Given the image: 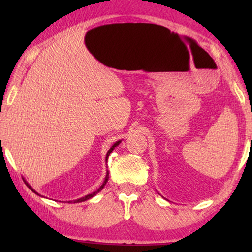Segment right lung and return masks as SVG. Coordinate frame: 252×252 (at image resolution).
Masks as SVG:
<instances>
[{
    "label": "right lung",
    "mask_w": 252,
    "mask_h": 252,
    "mask_svg": "<svg viewBox=\"0 0 252 252\" xmlns=\"http://www.w3.org/2000/svg\"><path fill=\"white\" fill-rule=\"evenodd\" d=\"M121 141H122V140H119V141H117L116 143H114V144H113V146H112V147H111V148L109 149V151H108V152H106V156H105V161H106V162H108V158H109V155H110V153L113 151V149H114V148H116V147H118V146H119V144H120V143H121ZM23 180H24V178H23ZM108 180H109V171H106V176H105V178H104V181H103V183H102V185H101V187H100V188H99V189H97L96 191H94V192H92V193H90V194H87V195H84V197H82V198H79V199H76V200H73V201H67V202H74V203H78V202H83V201H87V200H89V199H91V198H93V197H94V195H95V194H97V193H99V192H100V191H101L102 189H103V188H104V186L106 185V182H108ZM24 182H25V183H27V186H28V187L30 188V189H31V190L33 191V192H34V193H36L37 195H40L39 193H37V192H36V191H35V190H34V189H33V188H32L31 186H30V185H29V183H28L27 181H25V180H24Z\"/></svg>",
    "instance_id": "add662e5"
}]
</instances>
